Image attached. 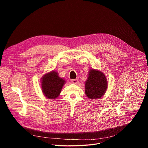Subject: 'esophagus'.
<instances>
[{
  "instance_id": "1",
  "label": "esophagus",
  "mask_w": 148,
  "mask_h": 148,
  "mask_svg": "<svg viewBox=\"0 0 148 148\" xmlns=\"http://www.w3.org/2000/svg\"><path fill=\"white\" fill-rule=\"evenodd\" d=\"M71 82L73 84H77L78 83V79H71Z\"/></svg>"
}]
</instances>
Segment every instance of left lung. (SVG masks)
I'll list each match as a JSON object with an SVG mask.
<instances>
[{"mask_svg": "<svg viewBox=\"0 0 148 148\" xmlns=\"http://www.w3.org/2000/svg\"><path fill=\"white\" fill-rule=\"evenodd\" d=\"M107 87V81L103 73L91 69L85 84V92L87 97L90 99L102 97L106 91Z\"/></svg>", "mask_w": 148, "mask_h": 148, "instance_id": "1", "label": "left lung"}]
</instances>
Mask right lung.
Listing matches in <instances>:
<instances>
[{
    "instance_id": "add662e5",
    "label": "right lung",
    "mask_w": 148,
    "mask_h": 148,
    "mask_svg": "<svg viewBox=\"0 0 148 148\" xmlns=\"http://www.w3.org/2000/svg\"><path fill=\"white\" fill-rule=\"evenodd\" d=\"M41 79L42 91L46 97L49 99H56L66 82L55 71L46 74Z\"/></svg>"
}]
</instances>
